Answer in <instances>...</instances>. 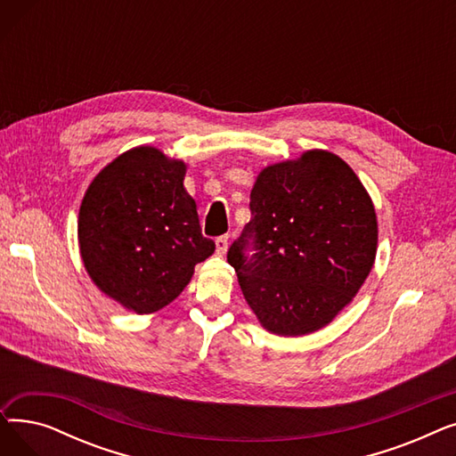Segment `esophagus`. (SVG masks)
<instances>
[{"mask_svg": "<svg viewBox=\"0 0 456 456\" xmlns=\"http://www.w3.org/2000/svg\"><path fill=\"white\" fill-rule=\"evenodd\" d=\"M227 248H229V234H222L216 238V251H218V255H225Z\"/></svg>", "mask_w": 456, "mask_h": 456, "instance_id": "esophagus-1", "label": "esophagus"}]
</instances>
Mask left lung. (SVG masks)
<instances>
[{
	"label": "left lung",
	"mask_w": 456,
	"mask_h": 456,
	"mask_svg": "<svg viewBox=\"0 0 456 456\" xmlns=\"http://www.w3.org/2000/svg\"><path fill=\"white\" fill-rule=\"evenodd\" d=\"M249 208L227 262L260 325L303 337L330 323L375 262L377 216L361 179L338 155L310 150L265 167Z\"/></svg>",
	"instance_id": "obj_1"
}]
</instances>
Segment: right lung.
Listing matches in <instances>:
<instances>
[{
    "label": "right lung",
    "mask_w": 456,
    "mask_h": 456,
    "mask_svg": "<svg viewBox=\"0 0 456 456\" xmlns=\"http://www.w3.org/2000/svg\"><path fill=\"white\" fill-rule=\"evenodd\" d=\"M184 174L183 160L140 146L107 164L83 198L77 236L85 268L105 296L136 314L170 305L198 262L214 253Z\"/></svg>",
    "instance_id": "right-lung-1"
}]
</instances>
